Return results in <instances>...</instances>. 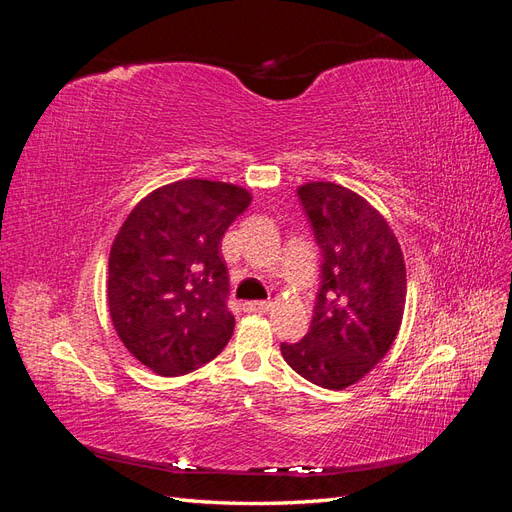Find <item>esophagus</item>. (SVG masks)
I'll use <instances>...</instances> for the list:
<instances>
[{"label":"esophagus","mask_w":512,"mask_h":512,"mask_svg":"<svg viewBox=\"0 0 512 512\" xmlns=\"http://www.w3.org/2000/svg\"><path fill=\"white\" fill-rule=\"evenodd\" d=\"M273 307V303L271 301H250V303H245V309L247 312H269V309Z\"/></svg>","instance_id":"1"}]
</instances>
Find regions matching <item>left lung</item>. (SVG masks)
<instances>
[{"label": "left lung", "mask_w": 512, "mask_h": 512, "mask_svg": "<svg viewBox=\"0 0 512 512\" xmlns=\"http://www.w3.org/2000/svg\"><path fill=\"white\" fill-rule=\"evenodd\" d=\"M322 254L309 331L282 344L284 361L322 389L342 391L393 346L406 305V262L397 237L363 196L331 181L297 190Z\"/></svg>", "instance_id": "8db88e82"}]
</instances>
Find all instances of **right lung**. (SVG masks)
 I'll use <instances>...</instances> for the list:
<instances>
[{"label": "right lung", "mask_w": 512, "mask_h": 512, "mask_svg": "<svg viewBox=\"0 0 512 512\" xmlns=\"http://www.w3.org/2000/svg\"><path fill=\"white\" fill-rule=\"evenodd\" d=\"M250 203L239 185L181 179L145 196L119 228L108 256V312L123 346L156 374H188L232 337L220 241Z\"/></svg>", "instance_id": "right-lung-1"}]
</instances>
